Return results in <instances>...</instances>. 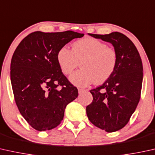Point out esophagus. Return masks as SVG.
<instances>
[{"mask_svg":"<svg viewBox=\"0 0 155 155\" xmlns=\"http://www.w3.org/2000/svg\"><path fill=\"white\" fill-rule=\"evenodd\" d=\"M87 91L86 89H78V93H79V94H82V92H84V91Z\"/></svg>","mask_w":155,"mask_h":155,"instance_id":"34e87169","label":"esophagus"}]
</instances>
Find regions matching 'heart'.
Here are the masks:
<instances>
[{"label": "heart", "instance_id": "1", "mask_svg": "<svg viewBox=\"0 0 155 155\" xmlns=\"http://www.w3.org/2000/svg\"><path fill=\"white\" fill-rule=\"evenodd\" d=\"M116 51L104 42L92 38L78 40L72 45V50L63 47L57 53V61L65 75H69L80 62L81 69L70 77L75 86L85 87L95 82L101 84L112 75L116 68Z\"/></svg>", "mask_w": 155, "mask_h": 155}]
</instances>
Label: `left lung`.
Returning a JSON list of instances; mask_svg holds the SVG:
<instances>
[{
	"label": "left lung",
	"mask_w": 155,
	"mask_h": 155,
	"mask_svg": "<svg viewBox=\"0 0 155 155\" xmlns=\"http://www.w3.org/2000/svg\"><path fill=\"white\" fill-rule=\"evenodd\" d=\"M91 37L113 45L117 61L112 75L101 86L90 90L93 96L86 107L94 125L107 132L122 129L134 113L140 100L143 83V64L136 46L120 32Z\"/></svg>",
	"instance_id": "8db88e82"
}]
</instances>
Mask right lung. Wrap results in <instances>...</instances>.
<instances>
[{"instance_id":"obj_1","label":"right lung","mask_w":155,"mask_h":155,"mask_svg":"<svg viewBox=\"0 0 155 155\" xmlns=\"http://www.w3.org/2000/svg\"><path fill=\"white\" fill-rule=\"evenodd\" d=\"M84 33L35 31L21 40L13 54L10 80L18 109L39 131L51 130L64 119L66 105L78 91L63 74L57 61L59 50Z\"/></svg>"}]
</instances>
